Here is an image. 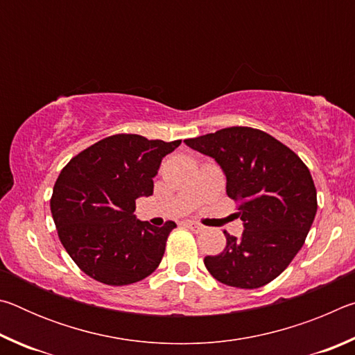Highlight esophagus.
<instances>
[{
  "mask_svg": "<svg viewBox=\"0 0 355 355\" xmlns=\"http://www.w3.org/2000/svg\"><path fill=\"white\" fill-rule=\"evenodd\" d=\"M183 225L186 228H189V230L194 232V233H202L203 230H205V227L200 225V224H197V222H194V220H184Z\"/></svg>",
  "mask_w": 355,
  "mask_h": 355,
  "instance_id": "obj_1",
  "label": "esophagus"
}]
</instances>
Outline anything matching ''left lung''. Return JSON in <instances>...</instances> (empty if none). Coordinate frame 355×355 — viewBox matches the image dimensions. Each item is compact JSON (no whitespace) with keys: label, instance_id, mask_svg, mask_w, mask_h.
I'll return each instance as SVG.
<instances>
[{"label":"left lung","instance_id":"1","mask_svg":"<svg viewBox=\"0 0 355 355\" xmlns=\"http://www.w3.org/2000/svg\"><path fill=\"white\" fill-rule=\"evenodd\" d=\"M216 159L227 177V196L238 203L241 238H227L219 255L205 257L220 284L254 290L285 271L305 243L318 202L309 167L280 141L250 127L222 128L184 139Z\"/></svg>","mask_w":355,"mask_h":355}]
</instances>
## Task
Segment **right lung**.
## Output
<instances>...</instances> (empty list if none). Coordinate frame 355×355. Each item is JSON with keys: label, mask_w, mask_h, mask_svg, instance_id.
I'll return each mask as SVG.
<instances>
[{"label": "right lung", "mask_w": 355, "mask_h": 355, "mask_svg": "<svg viewBox=\"0 0 355 355\" xmlns=\"http://www.w3.org/2000/svg\"><path fill=\"white\" fill-rule=\"evenodd\" d=\"M182 141L114 135L69 161L53 188L50 208L64 249L89 277L122 286L159 266L169 233L136 220V199L153 194L161 159Z\"/></svg>", "instance_id": "1"}]
</instances>
